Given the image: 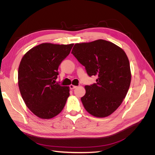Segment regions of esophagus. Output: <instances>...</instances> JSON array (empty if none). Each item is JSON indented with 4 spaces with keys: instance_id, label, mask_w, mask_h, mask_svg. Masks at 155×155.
<instances>
[{
    "instance_id": "obj_1",
    "label": "esophagus",
    "mask_w": 155,
    "mask_h": 155,
    "mask_svg": "<svg viewBox=\"0 0 155 155\" xmlns=\"http://www.w3.org/2000/svg\"><path fill=\"white\" fill-rule=\"evenodd\" d=\"M69 87H70V89H71V90H73V89L76 88L77 87V86H75V85H70Z\"/></svg>"
}]
</instances>
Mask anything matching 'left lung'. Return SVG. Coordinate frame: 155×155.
Masks as SVG:
<instances>
[{
    "instance_id": "left-lung-1",
    "label": "left lung",
    "mask_w": 155,
    "mask_h": 155,
    "mask_svg": "<svg viewBox=\"0 0 155 155\" xmlns=\"http://www.w3.org/2000/svg\"><path fill=\"white\" fill-rule=\"evenodd\" d=\"M72 54L85 67L88 76H96V83L86 85L81 100L86 110L104 118L114 112L128 92L131 74L125 51L111 42L99 39L76 44Z\"/></svg>"
}]
</instances>
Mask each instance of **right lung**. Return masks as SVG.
Listing matches in <instances>:
<instances>
[{
  "mask_svg": "<svg viewBox=\"0 0 155 155\" xmlns=\"http://www.w3.org/2000/svg\"><path fill=\"white\" fill-rule=\"evenodd\" d=\"M74 44L43 43L23 56L18 70V84L23 100L37 117L50 119L59 114L70 95L69 87L55 83L58 68Z\"/></svg>",
  "mask_w": 155,
  "mask_h": 155,
  "instance_id": "1",
  "label": "right lung"
}]
</instances>
